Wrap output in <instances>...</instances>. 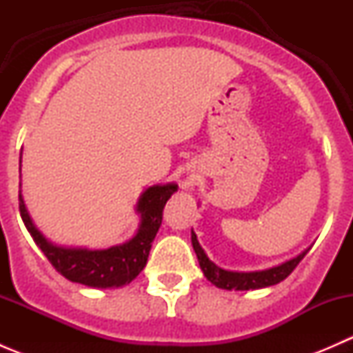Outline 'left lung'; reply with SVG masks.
I'll list each match as a JSON object with an SVG mask.
<instances>
[{"label": "left lung", "instance_id": "1", "mask_svg": "<svg viewBox=\"0 0 353 353\" xmlns=\"http://www.w3.org/2000/svg\"><path fill=\"white\" fill-rule=\"evenodd\" d=\"M191 243H193L194 252L198 256L199 266H201L203 273L206 279L219 288H225V290H256V288H265L270 285H276L282 280H285L288 275L295 270V266L302 261L307 251L299 254L297 258L290 259V261L282 263L280 266H273L270 270H263V272H227V270L219 268L213 261H210L208 256L199 245L196 234L191 232Z\"/></svg>", "mask_w": 353, "mask_h": 353}]
</instances>
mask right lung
Here are the masks:
<instances>
[{
	"label": "right lung",
	"mask_w": 353,
	"mask_h": 353,
	"mask_svg": "<svg viewBox=\"0 0 353 353\" xmlns=\"http://www.w3.org/2000/svg\"><path fill=\"white\" fill-rule=\"evenodd\" d=\"M176 191L177 184L148 188L138 201L141 223L137 236L128 243L112 245L109 249H99V251L59 248V245L51 244L32 223L25 210L22 194H19V208L25 227L34 237L35 244L42 249L49 263L54 266L56 272L61 273L70 282L83 283L87 287L116 288L130 283L145 268L152 243L162 223L163 206Z\"/></svg>",
	"instance_id": "obj_1"
}]
</instances>
